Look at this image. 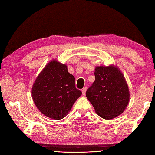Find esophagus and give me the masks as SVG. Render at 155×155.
I'll list each match as a JSON object with an SVG mask.
<instances>
[{
  "label": "esophagus",
  "instance_id": "1",
  "mask_svg": "<svg viewBox=\"0 0 155 155\" xmlns=\"http://www.w3.org/2000/svg\"><path fill=\"white\" fill-rule=\"evenodd\" d=\"M87 89V87H84V88H83V89H82V93H83V95H84V94H85V93H86Z\"/></svg>",
  "mask_w": 155,
  "mask_h": 155
}]
</instances>
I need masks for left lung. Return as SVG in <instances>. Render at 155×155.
<instances>
[{
  "mask_svg": "<svg viewBox=\"0 0 155 155\" xmlns=\"http://www.w3.org/2000/svg\"><path fill=\"white\" fill-rule=\"evenodd\" d=\"M95 81L86 92L97 114L113 119L123 113L129 102V91L122 72L113 66L97 67Z\"/></svg>",
  "mask_w": 155,
  "mask_h": 155,
  "instance_id": "1",
  "label": "left lung"
}]
</instances>
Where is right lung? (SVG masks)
<instances>
[{
    "label": "right lung",
    "instance_id": "add662e5",
    "mask_svg": "<svg viewBox=\"0 0 155 155\" xmlns=\"http://www.w3.org/2000/svg\"><path fill=\"white\" fill-rule=\"evenodd\" d=\"M81 94L67 66L54 60L39 74L32 88V99L38 110L55 120L63 118Z\"/></svg>",
    "mask_w": 155,
    "mask_h": 155
}]
</instances>
